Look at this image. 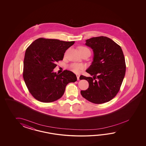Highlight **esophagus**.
I'll use <instances>...</instances> for the list:
<instances>
[{"label": "esophagus", "instance_id": "obj_1", "mask_svg": "<svg viewBox=\"0 0 146 146\" xmlns=\"http://www.w3.org/2000/svg\"><path fill=\"white\" fill-rule=\"evenodd\" d=\"M76 76H77V80H79V77H80V75L79 74H76Z\"/></svg>", "mask_w": 146, "mask_h": 146}]
</instances>
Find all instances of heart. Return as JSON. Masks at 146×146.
Segmentation results:
<instances>
[{
	"label": "heart",
	"instance_id": "obj_1",
	"mask_svg": "<svg viewBox=\"0 0 146 146\" xmlns=\"http://www.w3.org/2000/svg\"><path fill=\"white\" fill-rule=\"evenodd\" d=\"M84 49H88V48L85 47H80L79 48V50H84ZM68 68L69 69L73 72L76 74H79L81 71L84 69V66L81 64L74 63L69 66Z\"/></svg>",
	"mask_w": 146,
	"mask_h": 146
}]
</instances>
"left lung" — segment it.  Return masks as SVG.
Listing matches in <instances>:
<instances>
[{
  "instance_id": "obj_1",
  "label": "left lung",
  "mask_w": 146,
  "mask_h": 146,
  "mask_svg": "<svg viewBox=\"0 0 146 146\" xmlns=\"http://www.w3.org/2000/svg\"><path fill=\"white\" fill-rule=\"evenodd\" d=\"M86 45L93 50V62L86 70L92 77L81 75L80 79L89 82V88L81 90L86 99L95 104L109 102L118 93L126 72L124 54L121 47L106 36L92 37Z\"/></svg>"
}]
</instances>
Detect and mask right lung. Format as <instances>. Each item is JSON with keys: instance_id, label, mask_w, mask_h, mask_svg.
Returning a JSON list of instances; mask_svg holds the SVG:
<instances>
[{"instance_id": "right-lung-1", "label": "right lung", "mask_w": 146, "mask_h": 146, "mask_svg": "<svg viewBox=\"0 0 146 146\" xmlns=\"http://www.w3.org/2000/svg\"><path fill=\"white\" fill-rule=\"evenodd\" d=\"M74 41L39 38L28 47L25 53L23 77L28 90L38 101L52 102L64 94L66 87L77 80L74 73L65 70L53 72L56 62L62 60L66 50Z\"/></svg>"}]
</instances>
